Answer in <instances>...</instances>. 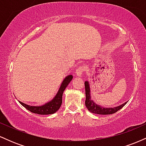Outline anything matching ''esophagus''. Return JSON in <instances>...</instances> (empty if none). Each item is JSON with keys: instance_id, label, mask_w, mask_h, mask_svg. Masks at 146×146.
Returning a JSON list of instances; mask_svg holds the SVG:
<instances>
[{"instance_id": "34e87169", "label": "esophagus", "mask_w": 146, "mask_h": 146, "mask_svg": "<svg viewBox=\"0 0 146 146\" xmlns=\"http://www.w3.org/2000/svg\"><path fill=\"white\" fill-rule=\"evenodd\" d=\"M84 66H80L76 69V75L78 76H81L84 73Z\"/></svg>"}]
</instances>
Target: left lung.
Instances as JSON below:
<instances>
[{
	"mask_svg": "<svg viewBox=\"0 0 146 146\" xmlns=\"http://www.w3.org/2000/svg\"><path fill=\"white\" fill-rule=\"evenodd\" d=\"M85 93H86V101H85V105L86 108L89 110L90 113L95 114H99V115H111L119 110L126 104L127 102L123 104L115 107V108H103L100 106L96 104L91 100L90 95V88L88 82H85Z\"/></svg>",
	"mask_w": 146,
	"mask_h": 146,
	"instance_id": "obj_1",
	"label": "left lung"
}]
</instances>
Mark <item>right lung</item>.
I'll list each match as a JSON object with an SVG mask.
<instances>
[{"mask_svg":"<svg viewBox=\"0 0 146 146\" xmlns=\"http://www.w3.org/2000/svg\"><path fill=\"white\" fill-rule=\"evenodd\" d=\"M73 79L72 75H68L66 78L64 80L61 86H60L56 96L52 101L48 102L46 104L41 106H32L27 105L19 101L20 104L25 107L26 109L29 110L30 112L33 113L38 114V115H50V114H53L59 110L61 106L62 103V94L64 90H65L66 87L68 86V84Z\"/></svg>","mask_w":146,"mask_h":146,"instance_id":"obj_1","label":"right lung"}]
</instances>
